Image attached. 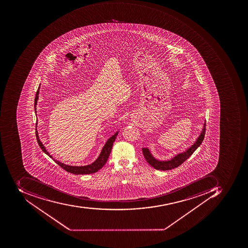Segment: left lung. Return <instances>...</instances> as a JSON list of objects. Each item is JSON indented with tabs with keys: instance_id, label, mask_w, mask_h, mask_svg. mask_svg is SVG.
<instances>
[{
	"instance_id": "obj_1",
	"label": "left lung",
	"mask_w": 248,
	"mask_h": 248,
	"mask_svg": "<svg viewBox=\"0 0 248 248\" xmlns=\"http://www.w3.org/2000/svg\"><path fill=\"white\" fill-rule=\"evenodd\" d=\"M205 123H204L202 131L201 132L199 138L196 139L195 143L189 148H187L185 151L176 154L174 157H172L169 160H159V159H157L154 156V155L150 152V149L147 148V147H143L142 152H143L145 159L151 165L152 167H154V169H157V170H169L178 167L181 164L184 163L187 158L191 156L194 152L196 151V149L202 143L204 135H205Z\"/></svg>"
}]
</instances>
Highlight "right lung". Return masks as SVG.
<instances>
[{
	"label": "right lung",
	"mask_w": 248,
	"mask_h": 248,
	"mask_svg": "<svg viewBox=\"0 0 248 248\" xmlns=\"http://www.w3.org/2000/svg\"><path fill=\"white\" fill-rule=\"evenodd\" d=\"M39 91H40V86H39L38 90H37V93H36L35 99H34V109H35V112H37L36 111V107H37V100H38ZM118 133L119 131H117L114 135H112L109 139H108L105 146H104L103 148L101 150L99 155L95 159V161H94L93 163L90 164V165H83V166H73V165H66V164L62 163L60 161L56 160L49 154V152L46 150L42 142L39 139L37 131H36V137H37V143H38L41 150L46 155H49L52 160L56 162V163H57L59 166H61L63 169H64L66 171L74 174H89L95 173V172L98 171V170H100L105 165L107 161H108V157H109V154H110V152H111L113 142L116 140V136H117Z\"/></svg>",
	"instance_id": "obj_1"
}]
</instances>
